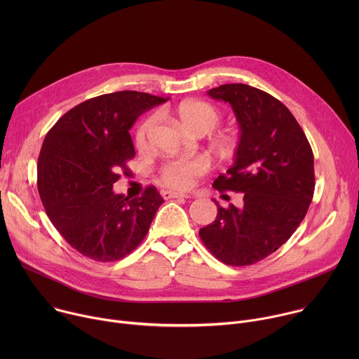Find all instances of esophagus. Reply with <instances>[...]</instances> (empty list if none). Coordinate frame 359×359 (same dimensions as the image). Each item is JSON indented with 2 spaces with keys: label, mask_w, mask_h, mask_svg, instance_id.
Returning a JSON list of instances; mask_svg holds the SVG:
<instances>
[{
  "label": "esophagus",
  "mask_w": 359,
  "mask_h": 359,
  "mask_svg": "<svg viewBox=\"0 0 359 359\" xmlns=\"http://www.w3.org/2000/svg\"><path fill=\"white\" fill-rule=\"evenodd\" d=\"M162 196L168 200V198H177V197H183V198H187L190 197L187 193H180V191H176V190H163L162 191Z\"/></svg>",
  "instance_id": "esophagus-1"
}]
</instances>
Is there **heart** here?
<instances>
[{"mask_svg": "<svg viewBox=\"0 0 359 359\" xmlns=\"http://www.w3.org/2000/svg\"><path fill=\"white\" fill-rule=\"evenodd\" d=\"M182 129L193 135H206L212 132L222 121L220 112L208 102L186 100L175 112ZM155 125V118H147L136 132V143L139 147L147 144V136ZM208 170V162L201 158L176 159L161 169V180L163 184L175 189H189L196 177Z\"/></svg>", "mask_w": 359, "mask_h": 359, "instance_id": "b5f03b06", "label": "heart"}]
</instances>
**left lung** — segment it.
<instances>
[{
	"label": "left lung",
	"instance_id": "8db88e82",
	"mask_svg": "<svg viewBox=\"0 0 359 359\" xmlns=\"http://www.w3.org/2000/svg\"><path fill=\"white\" fill-rule=\"evenodd\" d=\"M230 104L240 140L234 162L213 187L243 193V206H217L213 223L198 234L215 257L250 266L280 248L297 230L313 200L314 155L301 126L278 99L244 83L208 92Z\"/></svg>",
	"mask_w": 359,
	"mask_h": 359
}]
</instances>
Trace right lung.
I'll return each mask as SVG.
<instances>
[{"instance_id":"add662e5","label":"right lung","mask_w":359,"mask_h":359,"mask_svg":"<svg viewBox=\"0 0 359 359\" xmlns=\"http://www.w3.org/2000/svg\"><path fill=\"white\" fill-rule=\"evenodd\" d=\"M166 100L136 90L100 95L68 111L46 133L38 191L50 223L85 257L121 260L147 234L163 203L156 187L130 200L112 186L135 156L130 128Z\"/></svg>"}]
</instances>
